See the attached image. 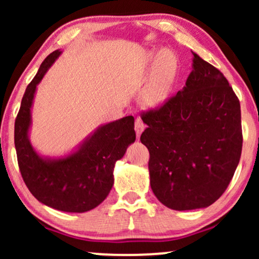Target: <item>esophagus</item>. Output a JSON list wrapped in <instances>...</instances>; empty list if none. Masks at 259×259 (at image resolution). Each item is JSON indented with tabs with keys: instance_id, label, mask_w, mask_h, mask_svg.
Here are the masks:
<instances>
[{
	"instance_id": "esophagus-1",
	"label": "esophagus",
	"mask_w": 259,
	"mask_h": 259,
	"mask_svg": "<svg viewBox=\"0 0 259 259\" xmlns=\"http://www.w3.org/2000/svg\"><path fill=\"white\" fill-rule=\"evenodd\" d=\"M136 132H137V137L139 138L140 137V134H141V132H143L144 131V128H145V123L143 122V120H141L140 118H138L137 120H136Z\"/></svg>"
}]
</instances>
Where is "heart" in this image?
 Instances as JSON below:
<instances>
[{
  "label": "heart",
  "instance_id": "heart-1",
  "mask_svg": "<svg viewBox=\"0 0 259 259\" xmlns=\"http://www.w3.org/2000/svg\"><path fill=\"white\" fill-rule=\"evenodd\" d=\"M178 63L173 53L161 52L155 63L150 82L147 83L143 93L145 104L148 106H159L167 99L173 84H175Z\"/></svg>",
  "mask_w": 259,
  "mask_h": 259
}]
</instances>
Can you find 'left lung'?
I'll return each instance as SVG.
<instances>
[{"mask_svg": "<svg viewBox=\"0 0 259 259\" xmlns=\"http://www.w3.org/2000/svg\"><path fill=\"white\" fill-rule=\"evenodd\" d=\"M183 91L141 112L151 189L172 210L210 206L228 189L243 146L240 104L221 70L193 53Z\"/></svg>", "mask_w": 259, "mask_h": 259, "instance_id": "1", "label": "left lung"}]
</instances>
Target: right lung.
<instances>
[{
    "label": "right lung",
    "instance_id": "1",
    "mask_svg": "<svg viewBox=\"0 0 259 259\" xmlns=\"http://www.w3.org/2000/svg\"><path fill=\"white\" fill-rule=\"evenodd\" d=\"M60 55L49 54L30 81L15 119V148L21 176L30 193L42 204L63 212H86L106 199L114 178L113 168L136 140L132 115L102 126L69 157L46 160L28 140L30 107L36 84Z\"/></svg>",
    "mask_w": 259,
    "mask_h": 259
}]
</instances>
